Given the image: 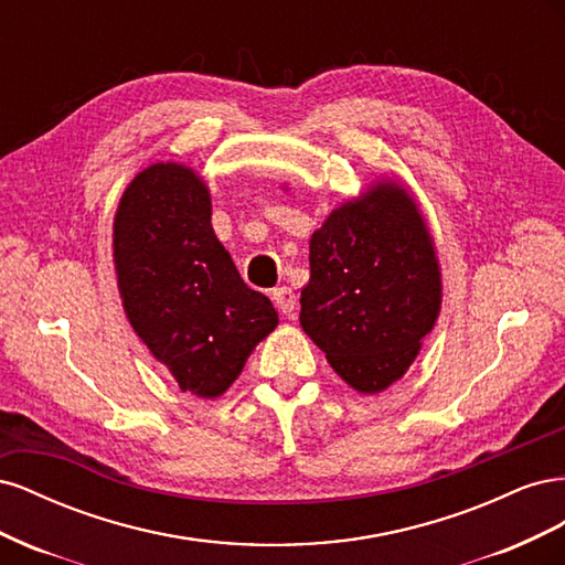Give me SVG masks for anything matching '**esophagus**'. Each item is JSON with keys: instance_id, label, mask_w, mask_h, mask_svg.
Returning a JSON list of instances; mask_svg holds the SVG:
<instances>
[{"instance_id": "34e87169", "label": "esophagus", "mask_w": 565, "mask_h": 565, "mask_svg": "<svg viewBox=\"0 0 565 565\" xmlns=\"http://www.w3.org/2000/svg\"><path fill=\"white\" fill-rule=\"evenodd\" d=\"M273 301L285 316H295L297 311V295L292 292V287H278L273 289Z\"/></svg>"}]
</instances>
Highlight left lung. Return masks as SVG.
<instances>
[{"label":"left lung","instance_id":"8db88e82","mask_svg":"<svg viewBox=\"0 0 565 565\" xmlns=\"http://www.w3.org/2000/svg\"><path fill=\"white\" fill-rule=\"evenodd\" d=\"M299 322L361 393L401 380L440 313V266L415 198L377 181L311 235Z\"/></svg>","mask_w":565,"mask_h":565}]
</instances>
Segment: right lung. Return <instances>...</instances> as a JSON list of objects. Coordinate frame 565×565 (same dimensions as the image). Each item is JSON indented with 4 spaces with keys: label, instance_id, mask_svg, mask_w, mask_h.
<instances>
[{
    "label": "right lung",
    "instance_id": "add662e5",
    "mask_svg": "<svg viewBox=\"0 0 565 565\" xmlns=\"http://www.w3.org/2000/svg\"><path fill=\"white\" fill-rule=\"evenodd\" d=\"M117 287L134 332L181 391L216 398L278 324L212 228V200L191 167L158 162L127 185L113 224Z\"/></svg>",
    "mask_w": 565,
    "mask_h": 565
}]
</instances>
